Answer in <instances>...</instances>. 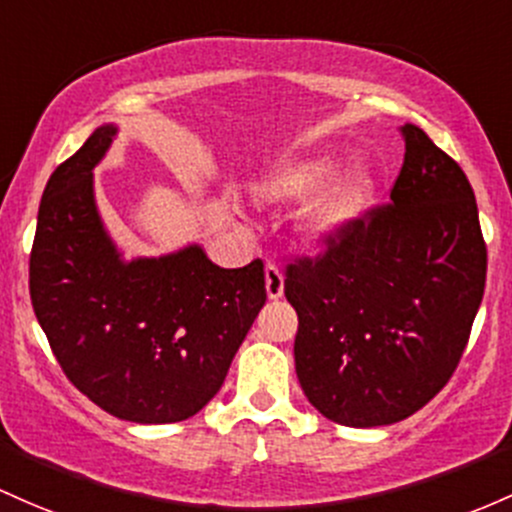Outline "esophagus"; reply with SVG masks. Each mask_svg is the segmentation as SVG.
I'll return each instance as SVG.
<instances>
[{"instance_id": "esophagus-1", "label": "esophagus", "mask_w": 512, "mask_h": 512, "mask_svg": "<svg viewBox=\"0 0 512 512\" xmlns=\"http://www.w3.org/2000/svg\"><path fill=\"white\" fill-rule=\"evenodd\" d=\"M265 286H267V296L269 299H282L284 294V274L282 269H279L277 265H269L265 267Z\"/></svg>"}]
</instances>
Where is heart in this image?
I'll use <instances>...</instances> for the list:
<instances>
[{"instance_id":"heart-1","label":"heart","mask_w":512,"mask_h":512,"mask_svg":"<svg viewBox=\"0 0 512 512\" xmlns=\"http://www.w3.org/2000/svg\"><path fill=\"white\" fill-rule=\"evenodd\" d=\"M335 170H338V160L325 153L286 160L262 179L257 194L267 204H289V201L306 199V196L318 192L333 177ZM369 194H372V179L367 172L357 170L342 177L338 184H333L320 196L308 213V238L320 245L338 238L342 230L364 211Z\"/></svg>"}]
</instances>
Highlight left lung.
I'll use <instances>...</instances> for the list:
<instances>
[{"label": "left lung", "instance_id": "8db88e82", "mask_svg": "<svg viewBox=\"0 0 512 512\" xmlns=\"http://www.w3.org/2000/svg\"><path fill=\"white\" fill-rule=\"evenodd\" d=\"M401 136L391 204L286 265L301 389L347 428L398 423L432 401L484 299L486 243L469 179L423 128L406 123Z\"/></svg>", "mask_w": 512, "mask_h": 512}]
</instances>
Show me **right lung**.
I'll use <instances>...</instances> for the list:
<instances>
[{"instance_id":"add662e5","label":"right lung","mask_w":512,"mask_h":512,"mask_svg":"<svg viewBox=\"0 0 512 512\" xmlns=\"http://www.w3.org/2000/svg\"><path fill=\"white\" fill-rule=\"evenodd\" d=\"M106 123L50 174L28 260L38 323L72 384L131 423L192 418L223 386L265 306V265L223 269L199 245L121 260L94 201Z\"/></svg>"}]
</instances>
